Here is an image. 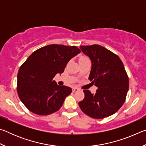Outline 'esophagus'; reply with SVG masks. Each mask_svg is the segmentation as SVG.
<instances>
[{
    "label": "esophagus",
    "instance_id": "esophagus-1",
    "mask_svg": "<svg viewBox=\"0 0 146 146\" xmlns=\"http://www.w3.org/2000/svg\"><path fill=\"white\" fill-rule=\"evenodd\" d=\"M80 90V89L77 88H73V92H75V91H78Z\"/></svg>",
    "mask_w": 146,
    "mask_h": 146
}]
</instances>
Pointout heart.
Returning a JSON list of instances; mask_svg holds the SVG:
<instances>
[{
    "mask_svg": "<svg viewBox=\"0 0 146 146\" xmlns=\"http://www.w3.org/2000/svg\"><path fill=\"white\" fill-rule=\"evenodd\" d=\"M87 59H89L87 56H81L80 58H79V61L81 60H87Z\"/></svg>",
    "mask_w": 146,
    "mask_h": 146,
    "instance_id": "heart-1",
    "label": "heart"
}]
</instances>
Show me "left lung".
<instances>
[{"mask_svg": "<svg viewBox=\"0 0 146 146\" xmlns=\"http://www.w3.org/2000/svg\"><path fill=\"white\" fill-rule=\"evenodd\" d=\"M92 63L89 80L98 88L95 94L84 90L85 97L78 102L81 110L93 118L100 119L114 114L123 104L129 78L117 55L98 44L80 46Z\"/></svg>", "mask_w": 146, "mask_h": 146, "instance_id": "obj_1", "label": "left lung"}]
</instances>
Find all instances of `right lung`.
Wrapping results in <instances>:
<instances>
[{
	"mask_svg": "<svg viewBox=\"0 0 146 146\" xmlns=\"http://www.w3.org/2000/svg\"><path fill=\"white\" fill-rule=\"evenodd\" d=\"M80 53L76 46L51 44L37 49L19 68L17 93L24 105L35 114L57 111L72 89L58 86L53 79L62 73L71 58Z\"/></svg>",
	"mask_w": 146,
	"mask_h": 146,
	"instance_id": "add662e5",
	"label": "right lung"
}]
</instances>
